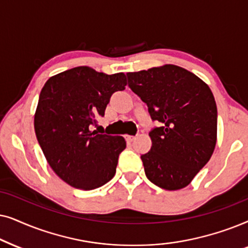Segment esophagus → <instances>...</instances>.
Wrapping results in <instances>:
<instances>
[{"label":"esophagus","mask_w":248,"mask_h":248,"mask_svg":"<svg viewBox=\"0 0 248 248\" xmlns=\"http://www.w3.org/2000/svg\"><path fill=\"white\" fill-rule=\"evenodd\" d=\"M135 138H136L135 136H126V140L129 141V143H131V141L135 140Z\"/></svg>","instance_id":"1"}]
</instances>
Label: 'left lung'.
<instances>
[{
  "label": "left lung",
  "instance_id": "left-lung-1",
  "mask_svg": "<svg viewBox=\"0 0 248 248\" xmlns=\"http://www.w3.org/2000/svg\"><path fill=\"white\" fill-rule=\"evenodd\" d=\"M128 86L146 103L152 147L140 156L147 179L160 188L188 186L209 162L217 143V111L210 87L173 64L128 72Z\"/></svg>",
  "mask_w": 248,
  "mask_h": 248
}]
</instances>
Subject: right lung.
I'll return each mask as SVG.
<instances>
[{"label": "right lung", "mask_w": 248, "mask_h": 248, "mask_svg": "<svg viewBox=\"0 0 248 248\" xmlns=\"http://www.w3.org/2000/svg\"><path fill=\"white\" fill-rule=\"evenodd\" d=\"M126 85L122 72L107 75L76 67L53 76L42 88L36 137L53 171L70 186L91 190L114 177L126 140L91 129L97 117H104L112 94Z\"/></svg>", "instance_id": "obj_1"}]
</instances>
